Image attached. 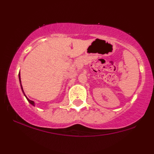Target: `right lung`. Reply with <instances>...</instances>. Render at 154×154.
I'll use <instances>...</instances> for the list:
<instances>
[{
	"mask_svg": "<svg viewBox=\"0 0 154 154\" xmlns=\"http://www.w3.org/2000/svg\"><path fill=\"white\" fill-rule=\"evenodd\" d=\"M19 79H20V85H21V88H22V91H23V89H22V84H21V80H20V73H19ZM23 93H24V91H23ZM24 94L25 95V94L24 93ZM25 96H26V95H25ZM26 99L28 100V102H29L31 105H34V102L32 100H29V99H28L26 96Z\"/></svg>",
	"mask_w": 154,
	"mask_h": 154,
	"instance_id": "1",
	"label": "right lung"
}]
</instances>
